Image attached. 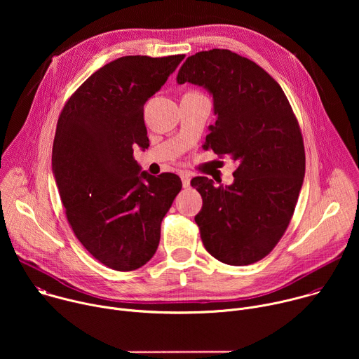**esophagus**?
I'll use <instances>...</instances> for the list:
<instances>
[{
    "label": "esophagus",
    "instance_id": "34e87169",
    "mask_svg": "<svg viewBox=\"0 0 359 359\" xmlns=\"http://www.w3.org/2000/svg\"><path fill=\"white\" fill-rule=\"evenodd\" d=\"M180 179H182V184L184 189H187L190 186V175L187 172L180 173Z\"/></svg>",
    "mask_w": 359,
    "mask_h": 359
}]
</instances>
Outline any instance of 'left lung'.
<instances>
[{"label": "left lung", "instance_id": "8db88e82", "mask_svg": "<svg viewBox=\"0 0 359 359\" xmlns=\"http://www.w3.org/2000/svg\"><path fill=\"white\" fill-rule=\"evenodd\" d=\"M177 83L213 96L216 123L206 147L237 163L230 186L194 177L203 197L194 217L215 259L248 266L264 259L292 217L305 175L298 122L281 86L257 64L229 49L201 50L186 60Z\"/></svg>", "mask_w": 359, "mask_h": 359}]
</instances>
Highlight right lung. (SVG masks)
<instances>
[{
	"label": "right lung",
	"mask_w": 359,
	"mask_h": 359,
	"mask_svg": "<svg viewBox=\"0 0 359 359\" xmlns=\"http://www.w3.org/2000/svg\"><path fill=\"white\" fill-rule=\"evenodd\" d=\"M184 55L118 58L92 74L64 107L54 139L53 173L68 222L93 257L132 271L155 255L161 224L182 189L133 159L147 149L143 107Z\"/></svg>",
	"instance_id": "add662e5"
}]
</instances>
